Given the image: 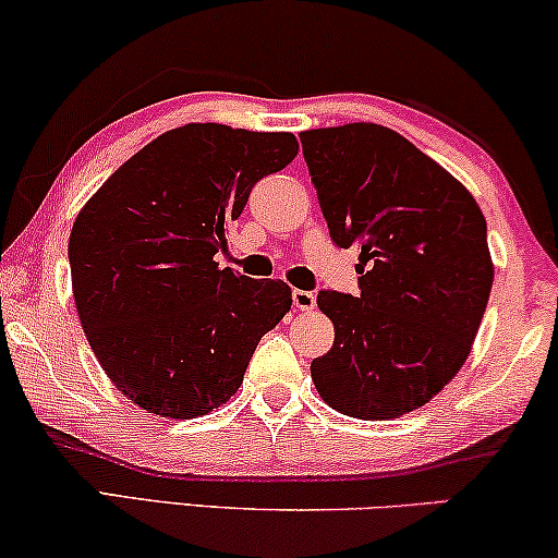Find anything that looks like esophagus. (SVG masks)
Instances as JSON below:
<instances>
[{"mask_svg":"<svg viewBox=\"0 0 558 558\" xmlns=\"http://www.w3.org/2000/svg\"><path fill=\"white\" fill-rule=\"evenodd\" d=\"M293 305L298 311H311L316 305V295L311 290H293Z\"/></svg>","mask_w":558,"mask_h":558,"instance_id":"obj_1","label":"esophagus"}]
</instances>
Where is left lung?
I'll use <instances>...</instances> for the list:
<instances>
[{
	"instance_id": "left-lung-1",
	"label": "left lung",
	"mask_w": 558,
	"mask_h": 558,
	"mask_svg": "<svg viewBox=\"0 0 558 558\" xmlns=\"http://www.w3.org/2000/svg\"><path fill=\"white\" fill-rule=\"evenodd\" d=\"M328 232L359 250V295L320 290L333 320L313 359L318 395L359 420L427 404L465 364L493 286L488 227L470 192L397 131L301 133Z\"/></svg>"
}]
</instances>
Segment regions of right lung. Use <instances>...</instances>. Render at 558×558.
I'll return each instance as SVG.
<instances>
[{
  "instance_id": "add662e5",
  "label": "right lung",
  "mask_w": 558,
  "mask_h": 558,
  "mask_svg": "<svg viewBox=\"0 0 558 558\" xmlns=\"http://www.w3.org/2000/svg\"><path fill=\"white\" fill-rule=\"evenodd\" d=\"M298 154L293 133L186 123L100 186L70 232V272L93 354L131 402L163 417L217 410L257 341L290 311L282 280L219 268L263 177Z\"/></svg>"
}]
</instances>
